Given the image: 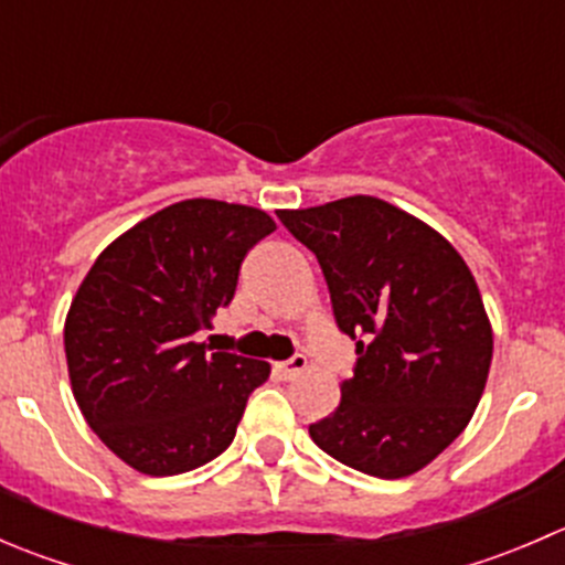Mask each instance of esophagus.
Returning <instances> with one entry per match:
<instances>
[{
    "label": "esophagus",
    "instance_id": "1",
    "mask_svg": "<svg viewBox=\"0 0 565 565\" xmlns=\"http://www.w3.org/2000/svg\"><path fill=\"white\" fill-rule=\"evenodd\" d=\"M306 363H309V361H306V355H292L289 361L276 363V374L281 380H292V377H298L300 372H303Z\"/></svg>",
    "mask_w": 565,
    "mask_h": 565
}]
</instances>
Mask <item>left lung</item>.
<instances>
[{
	"label": "left lung",
	"instance_id": "obj_1",
	"mask_svg": "<svg viewBox=\"0 0 565 565\" xmlns=\"http://www.w3.org/2000/svg\"><path fill=\"white\" fill-rule=\"evenodd\" d=\"M278 221L317 256L358 355L311 440L366 476H413L457 440L487 385L492 328L470 267L431 226L374 196L278 210Z\"/></svg>",
	"mask_w": 565,
	"mask_h": 565
}]
</instances>
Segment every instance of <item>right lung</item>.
Segmentation results:
<instances>
[{"instance_id": "add662e5", "label": "right lung", "mask_w": 565, "mask_h": 565, "mask_svg": "<svg viewBox=\"0 0 565 565\" xmlns=\"http://www.w3.org/2000/svg\"><path fill=\"white\" fill-rule=\"evenodd\" d=\"M273 230L256 207L185 199L89 267L67 311V372L87 424L134 470H196L235 440L270 366L196 335L232 303L243 259Z\"/></svg>"}]
</instances>
